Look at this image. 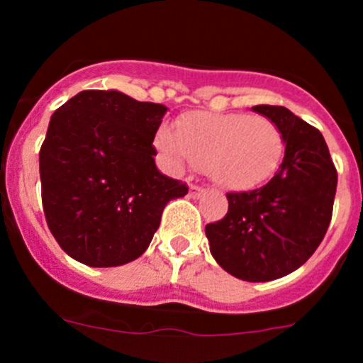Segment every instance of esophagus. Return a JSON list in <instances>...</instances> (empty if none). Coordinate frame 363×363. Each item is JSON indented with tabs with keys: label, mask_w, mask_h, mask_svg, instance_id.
<instances>
[{
	"label": "esophagus",
	"mask_w": 363,
	"mask_h": 363,
	"mask_svg": "<svg viewBox=\"0 0 363 363\" xmlns=\"http://www.w3.org/2000/svg\"><path fill=\"white\" fill-rule=\"evenodd\" d=\"M205 191H207V189L200 188V186H195V184L189 186V196H193V199H200Z\"/></svg>",
	"instance_id": "1"
}]
</instances>
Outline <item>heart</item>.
<instances>
[{"mask_svg": "<svg viewBox=\"0 0 363 363\" xmlns=\"http://www.w3.org/2000/svg\"><path fill=\"white\" fill-rule=\"evenodd\" d=\"M156 147L174 168L205 167L221 188L251 191L279 172L283 131L269 117L246 112H188L156 133Z\"/></svg>", "mask_w": 363, "mask_h": 363, "instance_id": "1", "label": "heart"}]
</instances>
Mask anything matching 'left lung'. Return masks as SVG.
Here are the masks:
<instances>
[{
  "instance_id": "1",
  "label": "left lung",
  "mask_w": 363,
  "mask_h": 363,
  "mask_svg": "<svg viewBox=\"0 0 363 363\" xmlns=\"http://www.w3.org/2000/svg\"><path fill=\"white\" fill-rule=\"evenodd\" d=\"M252 111L279 126L286 152L279 172L263 188L228 193V212L205 226L219 267L250 283L279 279L318 250L332 219L337 170L320 130L286 107Z\"/></svg>"
}]
</instances>
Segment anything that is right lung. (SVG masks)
Here are the masks:
<instances>
[{
  "instance_id": "right-lung-1",
  "label": "right lung",
  "mask_w": 363,
  "mask_h": 363,
  "mask_svg": "<svg viewBox=\"0 0 363 363\" xmlns=\"http://www.w3.org/2000/svg\"><path fill=\"white\" fill-rule=\"evenodd\" d=\"M167 107L121 91H80L52 113L40 149L47 225L61 250L89 267H119L151 244L163 208L188 186L156 168Z\"/></svg>"
}]
</instances>
